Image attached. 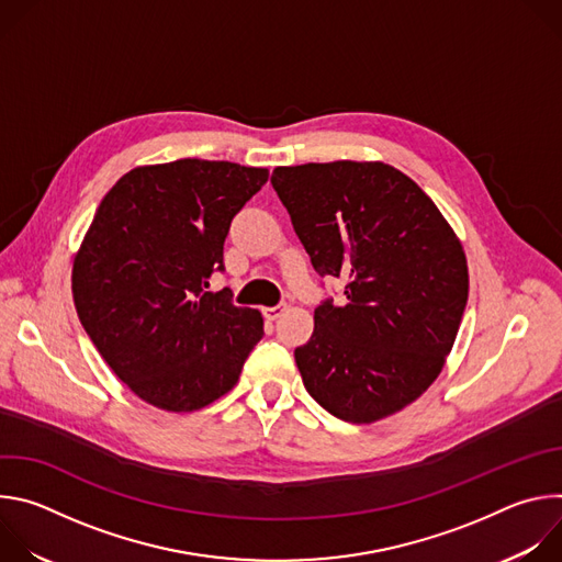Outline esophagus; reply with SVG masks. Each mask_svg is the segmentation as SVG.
<instances>
[{
	"label": "esophagus",
	"instance_id": "esophagus-1",
	"mask_svg": "<svg viewBox=\"0 0 562 562\" xmlns=\"http://www.w3.org/2000/svg\"><path fill=\"white\" fill-rule=\"evenodd\" d=\"M286 311V304H276V306H265L262 313L267 319H278Z\"/></svg>",
	"mask_w": 562,
	"mask_h": 562
}]
</instances>
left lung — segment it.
Wrapping results in <instances>:
<instances>
[{
    "instance_id": "obj_1",
    "label": "left lung",
    "mask_w": 562,
    "mask_h": 562,
    "mask_svg": "<svg viewBox=\"0 0 562 562\" xmlns=\"http://www.w3.org/2000/svg\"><path fill=\"white\" fill-rule=\"evenodd\" d=\"M271 184L319 276L345 278L295 349L306 391L329 414L369 425L440 375L469 295L458 235L434 200L384 162L278 167Z\"/></svg>"
}]
</instances>
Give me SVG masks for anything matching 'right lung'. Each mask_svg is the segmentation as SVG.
<instances>
[{
  "label": "right lung",
  "instance_id": "add662e5",
  "mask_svg": "<svg viewBox=\"0 0 562 562\" xmlns=\"http://www.w3.org/2000/svg\"><path fill=\"white\" fill-rule=\"evenodd\" d=\"M267 180V169L187 157L128 171L98 206L72 260V302L144 403L176 414L215 403L265 336L258 308L206 289L231 220Z\"/></svg>",
  "mask_w": 562,
  "mask_h": 562
}]
</instances>
